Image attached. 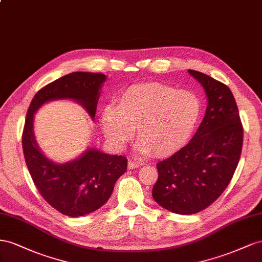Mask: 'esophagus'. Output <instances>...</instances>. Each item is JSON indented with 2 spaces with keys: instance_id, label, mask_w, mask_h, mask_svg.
Here are the masks:
<instances>
[{
  "instance_id": "34e87169",
  "label": "esophagus",
  "mask_w": 262,
  "mask_h": 262,
  "mask_svg": "<svg viewBox=\"0 0 262 262\" xmlns=\"http://www.w3.org/2000/svg\"><path fill=\"white\" fill-rule=\"evenodd\" d=\"M140 167V163L138 161H128V169H135Z\"/></svg>"
}]
</instances>
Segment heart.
I'll return each instance as SVG.
<instances>
[{
  "mask_svg": "<svg viewBox=\"0 0 262 262\" xmlns=\"http://www.w3.org/2000/svg\"><path fill=\"white\" fill-rule=\"evenodd\" d=\"M198 95L162 83L127 88L115 105L102 110L100 124L111 144L122 146L135 128L143 152L164 157L181 149L195 129L201 116Z\"/></svg>",
  "mask_w": 262,
  "mask_h": 262,
  "instance_id": "b5f03b06",
  "label": "heart"
}]
</instances>
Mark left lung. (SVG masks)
<instances>
[{"label": "left lung", "instance_id": "8db88e82", "mask_svg": "<svg viewBox=\"0 0 262 262\" xmlns=\"http://www.w3.org/2000/svg\"><path fill=\"white\" fill-rule=\"evenodd\" d=\"M203 85L208 105L195 135L180 150L157 163L152 198L181 215L205 210L225 191L241 159L244 129L229 88L202 72L189 70Z\"/></svg>", "mask_w": 262, "mask_h": 262}]
</instances>
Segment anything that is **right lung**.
I'll return each mask as SVG.
<instances>
[{
	"label": "right lung",
	"instance_id": "right-lung-1",
	"mask_svg": "<svg viewBox=\"0 0 262 262\" xmlns=\"http://www.w3.org/2000/svg\"><path fill=\"white\" fill-rule=\"evenodd\" d=\"M105 79L102 73L67 74L41 88L27 111L21 146L29 173L47 203L71 217L92 213L106 203L117 179L126 172L127 158L89 149L77 160L64 164L54 163L36 144L34 113L48 101L72 99L81 103L94 118L100 89Z\"/></svg>",
	"mask_w": 262,
	"mask_h": 262
}]
</instances>
